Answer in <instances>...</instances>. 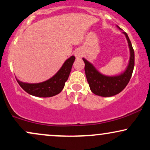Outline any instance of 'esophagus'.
<instances>
[{"label":"esophagus","mask_w":150,"mask_h":150,"mask_svg":"<svg viewBox=\"0 0 150 150\" xmlns=\"http://www.w3.org/2000/svg\"><path fill=\"white\" fill-rule=\"evenodd\" d=\"M75 57L78 59H80L83 56V53H82V51L81 49H77L75 51Z\"/></svg>","instance_id":"1"}]
</instances>
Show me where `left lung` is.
Wrapping results in <instances>:
<instances>
[{"label":"left lung","mask_w":150,"mask_h":150,"mask_svg":"<svg viewBox=\"0 0 150 150\" xmlns=\"http://www.w3.org/2000/svg\"><path fill=\"white\" fill-rule=\"evenodd\" d=\"M117 27L120 30L118 26H117ZM123 34H124L126 37L130 49V59L124 72L118 75L107 76L99 73L90 62L87 61L85 58H82L85 64V75L89 88L96 95L107 97L118 94L124 89L131 78L135 65V53L128 34L125 32H123Z\"/></svg>","instance_id":"1"}]
</instances>
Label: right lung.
Returning a JSON list of instances; mask_svg holds the SVG:
<instances>
[{
	"instance_id": "1",
	"label": "right lung",
	"mask_w": 150,
	"mask_h": 150,
	"mask_svg": "<svg viewBox=\"0 0 150 150\" xmlns=\"http://www.w3.org/2000/svg\"><path fill=\"white\" fill-rule=\"evenodd\" d=\"M75 60L74 56L65 61L60 70L52 77L39 83H27L16 79L18 84L26 92L39 97H51L59 94L63 90L68 80L72 66Z\"/></svg>"
}]
</instances>
